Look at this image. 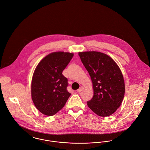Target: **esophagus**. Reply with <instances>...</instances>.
I'll use <instances>...</instances> for the list:
<instances>
[{"mask_svg":"<svg viewBox=\"0 0 150 150\" xmlns=\"http://www.w3.org/2000/svg\"><path fill=\"white\" fill-rule=\"evenodd\" d=\"M84 89V88H83V87H81L79 89H78L77 90V92H78V93H79V92H81V91H82V90H83Z\"/></svg>","mask_w":150,"mask_h":150,"instance_id":"34e87169","label":"esophagus"}]
</instances>
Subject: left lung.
<instances>
[{
    "label": "left lung",
    "instance_id": "obj_1",
    "mask_svg": "<svg viewBox=\"0 0 150 150\" xmlns=\"http://www.w3.org/2000/svg\"><path fill=\"white\" fill-rule=\"evenodd\" d=\"M79 56L88 71L94 95L88 105L97 115L114 114L122 102L125 83L117 63L108 55L98 52H80Z\"/></svg>",
    "mask_w": 150,
    "mask_h": 150
}]
</instances>
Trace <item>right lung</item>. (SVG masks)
Here are the masks:
<instances>
[{"instance_id":"add662e5","label":"right lung","mask_w":150,"mask_h":150,"mask_svg":"<svg viewBox=\"0 0 150 150\" xmlns=\"http://www.w3.org/2000/svg\"><path fill=\"white\" fill-rule=\"evenodd\" d=\"M73 56L70 53H52L37 65L32 80L31 96L35 107L43 114H56L71 96L67 89L68 79L62 72Z\"/></svg>"}]
</instances>
